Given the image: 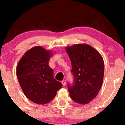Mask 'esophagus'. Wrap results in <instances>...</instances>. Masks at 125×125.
Masks as SVG:
<instances>
[{
	"label": "esophagus",
	"instance_id": "obj_1",
	"mask_svg": "<svg viewBox=\"0 0 125 125\" xmlns=\"http://www.w3.org/2000/svg\"><path fill=\"white\" fill-rule=\"evenodd\" d=\"M61 83H62V84L63 86H65V85H66V80H63L62 81H61Z\"/></svg>",
	"mask_w": 125,
	"mask_h": 125
}]
</instances>
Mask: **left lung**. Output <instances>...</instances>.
Here are the masks:
<instances>
[{"mask_svg":"<svg viewBox=\"0 0 125 125\" xmlns=\"http://www.w3.org/2000/svg\"><path fill=\"white\" fill-rule=\"evenodd\" d=\"M71 59L74 76L72 86L68 85L71 98L85 105L95 98L101 88L104 62L101 54L89 44H77L65 47Z\"/></svg>","mask_w":125,"mask_h":125,"instance_id":"left-lung-1","label":"left lung"}]
</instances>
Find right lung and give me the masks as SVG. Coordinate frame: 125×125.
<instances>
[{"label":"right lung","instance_id":"obj_1","mask_svg":"<svg viewBox=\"0 0 125 125\" xmlns=\"http://www.w3.org/2000/svg\"><path fill=\"white\" fill-rule=\"evenodd\" d=\"M52 54L51 50L36 46L25 53L17 65L16 76L24 94L38 105L51 101L62 86L49 66Z\"/></svg>","mask_w":125,"mask_h":125}]
</instances>
